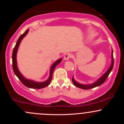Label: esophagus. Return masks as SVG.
Wrapping results in <instances>:
<instances>
[{"instance_id":"esophagus-1","label":"esophagus","mask_w":124,"mask_h":124,"mask_svg":"<svg viewBox=\"0 0 124 124\" xmlns=\"http://www.w3.org/2000/svg\"><path fill=\"white\" fill-rule=\"evenodd\" d=\"M71 53H68L64 55L63 59H64V60H65V61H68V60H69L71 58Z\"/></svg>"}]
</instances>
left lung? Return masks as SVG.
Segmentation results:
<instances>
[{
    "label": "left lung",
    "mask_w": 124,
    "mask_h": 124,
    "mask_svg": "<svg viewBox=\"0 0 124 124\" xmlns=\"http://www.w3.org/2000/svg\"><path fill=\"white\" fill-rule=\"evenodd\" d=\"M113 50H112V63H111L110 67H109L108 70L102 75V76L98 80L96 81L95 82H94L93 83H92V84L90 85H83L80 84V83H78V82H76L74 79V77H72V81L73 84L76 87H78L79 88L83 89H89L93 88V87H97V86H99L101 85L106 80L107 78L108 77V75L110 74V72L112 71V69H113V64H114V60H113Z\"/></svg>",
    "instance_id": "obj_1"
}]
</instances>
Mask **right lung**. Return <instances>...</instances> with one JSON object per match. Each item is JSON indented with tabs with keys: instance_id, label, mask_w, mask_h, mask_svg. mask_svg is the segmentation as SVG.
<instances>
[{
	"instance_id": "right-lung-1",
	"label": "right lung",
	"mask_w": 124,
	"mask_h": 124,
	"mask_svg": "<svg viewBox=\"0 0 124 124\" xmlns=\"http://www.w3.org/2000/svg\"><path fill=\"white\" fill-rule=\"evenodd\" d=\"M29 32V29H27L25 31L24 33L23 34H22L20 37H19L18 39L17 40V42H16V44L14 48L13 52H12V69H13L14 72L15 74L17 76V77H18V79L22 82V83H23L24 86H26V87H29V88L32 89H42L44 87H46V86H47L50 83L51 80H52V75H53V71H54L55 67L60 63V62L62 61V58L59 59L57 61H56V62L52 64V65L51 66L50 70V76L48 77V79L46 81L43 82H35L33 80H28L27 78H25L24 77H23V75L21 74V72H20L19 70L18 69V67H17V51H18V47L20 46V44L21 41L23 39V38Z\"/></svg>"
}]
</instances>
